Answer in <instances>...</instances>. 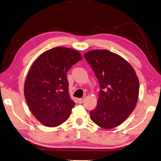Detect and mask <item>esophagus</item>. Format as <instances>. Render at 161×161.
Masks as SVG:
<instances>
[{
    "mask_svg": "<svg viewBox=\"0 0 161 161\" xmlns=\"http://www.w3.org/2000/svg\"><path fill=\"white\" fill-rule=\"evenodd\" d=\"M78 102L80 103H82L84 102V98H79L78 99Z\"/></svg>",
    "mask_w": 161,
    "mask_h": 161,
    "instance_id": "34e87169",
    "label": "esophagus"
}]
</instances>
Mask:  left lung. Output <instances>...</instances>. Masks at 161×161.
I'll list each match as a JSON object with an SVG mask.
<instances>
[{
	"mask_svg": "<svg viewBox=\"0 0 161 161\" xmlns=\"http://www.w3.org/2000/svg\"><path fill=\"white\" fill-rule=\"evenodd\" d=\"M84 58L98 80L97 106L90 111L92 120L101 128L112 129L122 123L135 108L139 83L130 64L108 50H93Z\"/></svg>",
	"mask_w": 161,
	"mask_h": 161,
	"instance_id": "8db88e82",
	"label": "left lung"
}]
</instances>
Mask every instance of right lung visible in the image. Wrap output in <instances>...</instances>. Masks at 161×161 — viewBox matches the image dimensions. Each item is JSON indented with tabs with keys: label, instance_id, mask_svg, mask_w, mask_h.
I'll use <instances>...</instances> for the list:
<instances>
[{
	"label": "right lung",
	"instance_id": "obj_1",
	"mask_svg": "<svg viewBox=\"0 0 161 161\" xmlns=\"http://www.w3.org/2000/svg\"><path fill=\"white\" fill-rule=\"evenodd\" d=\"M81 60L78 51L58 46L43 53L32 64L25 96L31 113L45 126H58L70 115L75 103L69 95L67 72Z\"/></svg>",
	"mask_w": 161,
	"mask_h": 161
}]
</instances>
